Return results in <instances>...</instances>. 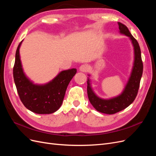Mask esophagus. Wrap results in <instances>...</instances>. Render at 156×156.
<instances>
[{
  "label": "esophagus",
  "mask_w": 156,
  "mask_h": 156,
  "mask_svg": "<svg viewBox=\"0 0 156 156\" xmlns=\"http://www.w3.org/2000/svg\"><path fill=\"white\" fill-rule=\"evenodd\" d=\"M88 69H89V67L87 64H83L79 67V71L82 72H87L88 70Z\"/></svg>",
  "instance_id": "34e87169"
}]
</instances>
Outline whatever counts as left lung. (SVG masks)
I'll return each instance as SVG.
<instances>
[{
    "label": "left lung",
    "mask_w": 156,
    "mask_h": 156,
    "mask_svg": "<svg viewBox=\"0 0 156 156\" xmlns=\"http://www.w3.org/2000/svg\"><path fill=\"white\" fill-rule=\"evenodd\" d=\"M119 32L129 38L133 47V63L128 80L122 92L116 96L108 99L99 97L94 92L92 87L91 80L87 79V94L89 101L95 109L105 114L112 115L125 109L133 102L137 95L141 77L143 75V64L141 58V52L139 45L131 35L127 27L119 23ZM88 76L90 75L88 74Z\"/></svg>",
    "instance_id": "1"
}]
</instances>
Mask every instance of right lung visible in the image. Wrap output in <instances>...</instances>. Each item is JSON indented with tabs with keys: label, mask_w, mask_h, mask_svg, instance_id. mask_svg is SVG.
<instances>
[{
	"label": "right lung",
	"mask_w": 156,
	"mask_h": 156,
	"mask_svg": "<svg viewBox=\"0 0 156 156\" xmlns=\"http://www.w3.org/2000/svg\"><path fill=\"white\" fill-rule=\"evenodd\" d=\"M23 41L16 50L13 69L19 96L23 105L30 111L36 114H51L62 105L67 87L77 69L63 70L48 83L35 84L27 76L23 68L20 53Z\"/></svg>",
	"instance_id": "obj_1"
}]
</instances>
